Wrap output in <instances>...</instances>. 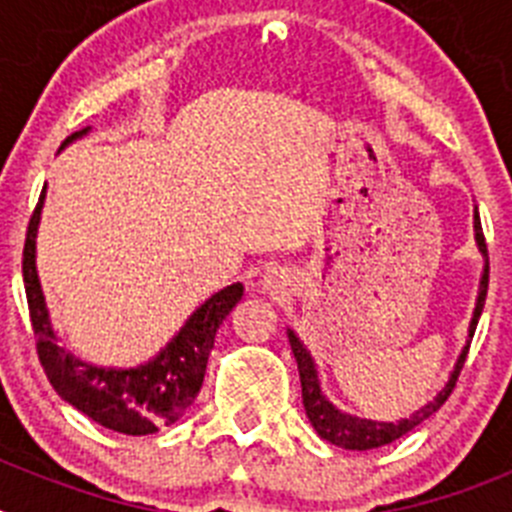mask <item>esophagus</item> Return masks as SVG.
I'll return each mask as SVG.
<instances>
[{"instance_id": "obj_1", "label": "esophagus", "mask_w": 512, "mask_h": 512, "mask_svg": "<svg viewBox=\"0 0 512 512\" xmlns=\"http://www.w3.org/2000/svg\"><path fill=\"white\" fill-rule=\"evenodd\" d=\"M287 287L289 274L282 266H271V269H266L264 277H261V289H264L266 295H279V292H284Z\"/></svg>"}]
</instances>
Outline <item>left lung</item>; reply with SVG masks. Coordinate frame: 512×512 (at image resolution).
Masks as SVG:
<instances>
[{
  "label": "left lung",
  "instance_id": "1",
  "mask_svg": "<svg viewBox=\"0 0 512 512\" xmlns=\"http://www.w3.org/2000/svg\"><path fill=\"white\" fill-rule=\"evenodd\" d=\"M474 241H477L479 253L485 256V269H482V279H479V292H477V305H474L472 320H469V338L467 346L461 348L459 359L454 364V372L449 374V382L443 384L441 392H438L433 400H428L423 408L415 410L410 418H402L397 423H384V420H369V418H356L351 413H343L338 410L333 402L325 397L323 387H320L318 377V366H315V359L305 348V343L300 341L295 330L287 328L289 346H292V354L297 359V369H300V382H302V405H305V413L310 418L312 428L318 431V436L323 441H330L333 446H341V449L348 451H369L379 449V446H387V443L397 441L400 436H405L408 431H413L415 425L423 423L425 418H431L443 402L449 400L451 390H454L456 379H459L461 366H464V359H467L469 343H472L474 330H477L479 315H482V307H485L487 297V282H490V261H487V243L485 235H482V223H479V212L474 207Z\"/></svg>",
  "mask_w": 512,
  "mask_h": 512
}]
</instances>
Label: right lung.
Masks as SVG:
<instances>
[{
    "mask_svg": "<svg viewBox=\"0 0 512 512\" xmlns=\"http://www.w3.org/2000/svg\"><path fill=\"white\" fill-rule=\"evenodd\" d=\"M92 128L69 135L61 151L74 140L84 138ZM45 189L40 192L30 225H27L25 251H22V279H25L27 307L38 341L40 364L53 390L79 413L94 423L128 436H148L164 425L176 423L184 410L200 395L205 382L207 359L215 346V333L243 297V284L233 282L207 297L197 310L184 320L169 343L153 359L138 366H97L79 359L61 346V336L51 323L45 305L43 287L38 277V228L43 212Z\"/></svg>",
    "mask_w": 512,
    "mask_h": 512,
    "instance_id": "obj_1",
    "label": "right lung"
}]
</instances>
